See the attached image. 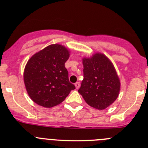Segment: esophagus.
I'll return each mask as SVG.
<instances>
[{"label": "esophagus", "instance_id": "obj_1", "mask_svg": "<svg viewBox=\"0 0 148 148\" xmlns=\"http://www.w3.org/2000/svg\"><path fill=\"white\" fill-rule=\"evenodd\" d=\"M74 85H75L76 88L79 89V87H80V83H79V82H77L75 84H74Z\"/></svg>", "mask_w": 148, "mask_h": 148}]
</instances>
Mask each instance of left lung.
<instances>
[{
  "label": "left lung",
  "mask_w": 148,
  "mask_h": 148,
  "mask_svg": "<svg viewBox=\"0 0 148 148\" xmlns=\"http://www.w3.org/2000/svg\"><path fill=\"white\" fill-rule=\"evenodd\" d=\"M84 79L78 92L88 105L105 110L118 98L121 88L119 76L114 64L105 55L95 53L83 58Z\"/></svg>",
  "instance_id": "8db88e82"
}]
</instances>
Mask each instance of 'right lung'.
Instances as JSON below:
<instances>
[{
  "label": "right lung",
  "instance_id": "obj_1",
  "mask_svg": "<svg viewBox=\"0 0 148 148\" xmlns=\"http://www.w3.org/2000/svg\"><path fill=\"white\" fill-rule=\"evenodd\" d=\"M70 50L52 44L30 58L24 71V82L30 98L40 106L52 108L60 104L75 89L69 83L64 63Z\"/></svg>",
  "mask_w": 148,
  "mask_h": 148
}]
</instances>
